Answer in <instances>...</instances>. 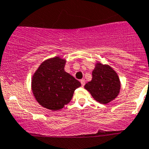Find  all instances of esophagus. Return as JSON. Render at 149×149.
I'll list each match as a JSON object with an SVG mask.
<instances>
[{"label": "esophagus", "instance_id": "1", "mask_svg": "<svg viewBox=\"0 0 149 149\" xmlns=\"http://www.w3.org/2000/svg\"><path fill=\"white\" fill-rule=\"evenodd\" d=\"M85 80L84 79H82V80H80V83H81V85L82 86H84V85H85Z\"/></svg>", "mask_w": 149, "mask_h": 149}]
</instances>
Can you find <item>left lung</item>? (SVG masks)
<instances>
[{
	"mask_svg": "<svg viewBox=\"0 0 149 149\" xmlns=\"http://www.w3.org/2000/svg\"><path fill=\"white\" fill-rule=\"evenodd\" d=\"M84 88L96 101L107 104L119 95L120 80L117 72L110 65L97 62L92 72V79Z\"/></svg>",
	"mask_w": 149,
	"mask_h": 149,
	"instance_id": "8db88e82",
	"label": "left lung"
}]
</instances>
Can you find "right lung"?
Returning <instances> with one entry per match:
<instances>
[{
	"label": "right lung",
	"mask_w": 149,
	"mask_h": 149,
	"mask_svg": "<svg viewBox=\"0 0 149 149\" xmlns=\"http://www.w3.org/2000/svg\"><path fill=\"white\" fill-rule=\"evenodd\" d=\"M66 61L54 57L43 61L34 73L32 91L38 103L52 111H58L69 103L74 90L81 84L64 70Z\"/></svg>",
	"instance_id": "1"
}]
</instances>
